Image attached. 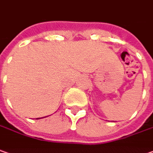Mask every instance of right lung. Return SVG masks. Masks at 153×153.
Instances as JSON below:
<instances>
[{
	"label": "right lung",
	"instance_id": "right-lung-1",
	"mask_svg": "<svg viewBox=\"0 0 153 153\" xmlns=\"http://www.w3.org/2000/svg\"><path fill=\"white\" fill-rule=\"evenodd\" d=\"M37 119H38V118H37ZM39 119H40V118H39Z\"/></svg>",
	"mask_w": 153,
	"mask_h": 153
}]
</instances>
